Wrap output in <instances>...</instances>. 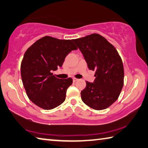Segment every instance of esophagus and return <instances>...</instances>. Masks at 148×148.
<instances>
[{"instance_id": "esophagus-1", "label": "esophagus", "mask_w": 148, "mask_h": 148, "mask_svg": "<svg viewBox=\"0 0 148 148\" xmlns=\"http://www.w3.org/2000/svg\"><path fill=\"white\" fill-rule=\"evenodd\" d=\"M73 82H76V81H78V79H77V78H73Z\"/></svg>"}]
</instances>
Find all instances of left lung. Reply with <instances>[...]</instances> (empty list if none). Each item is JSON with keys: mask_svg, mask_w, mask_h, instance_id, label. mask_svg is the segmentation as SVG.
Wrapping results in <instances>:
<instances>
[{"mask_svg": "<svg viewBox=\"0 0 148 148\" xmlns=\"http://www.w3.org/2000/svg\"><path fill=\"white\" fill-rule=\"evenodd\" d=\"M86 60L88 69L95 71L94 82L86 81L81 99L93 109L110 107L118 99L123 86V62L112 44L98 34L73 40Z\"/></svg>", "mask_w": 148, "mask_h": 148, "instance_id": "obj_1", "label": "left lung"}]
</instances>
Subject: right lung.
<instances>
[{
    "label": "right lung",
    "mask_w": 148,
    "mask_h": 148,
    "mask_svg": "<svg viewBox=\"0 0 148 148\" xmlns=\"http://www.w3.org/2000/svg\"><path fill=\"white\" fill-rule=\"evenodd\" d=\"M77 49L73 40L45 36L26 51L21 74L27 96L36 105L51 110L64 101L73 80L58 79L52 72L62 67L67 54Z\"/></svg>",
    "instance_id": "1"
}]
</instances>
